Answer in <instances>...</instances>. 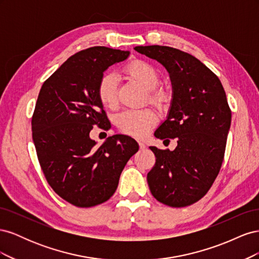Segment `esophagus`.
<instances>
[{
	"label": "esophagus",
	"instance_id": "esophagus-1",
	"mask_svg": "<svg viewBox=\"0 0 259 259\" xmlns=\"http://www.w3.org/2000/svg\"><path fill=\"white\" fill-rule=\"evenodd\" d=\"M138 145H139V148H140V149H145V148H146V145H145V143H143V142H138Z\"/></svg>",
	"mask_w": 259,
	"mask_h": 259
}]
</instances>
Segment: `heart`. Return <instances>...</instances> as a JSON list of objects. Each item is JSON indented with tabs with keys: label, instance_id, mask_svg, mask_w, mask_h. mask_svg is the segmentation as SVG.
<instances>
[{
	"label": "heart",
	"instance_id": "1",
	"mask_svg": "<svg viewBox=\"0 0 259 259\" xmlns=\"http://www.w3.org/2000/svg\"><path fill=\"white\" fill-rule=\"evenodd\" d=\"M124 72L136 80L148 91V99L152 104L163 107L167 103L168 94L156 89L160 75L156 69L145 60H133L124 67ZM97 95L100 103L107 108H114L117 104V80L113 73H106L98 83ZM158 117L150 108L138 110H124L115 117V124L122 133L136 138L146 136L156 124Z\"/></svg>",
	"mask_w": 259,
	"mask_h": 259
}]
</instances>
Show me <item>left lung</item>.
Masks as SVG:
<instances>
[{
	"label": "left lung",
	"instance_id": "left-lung-1",
	"mask_svg": "<svg viewBox=\"0 0 259 259\" xmlns=\"http://www.w3.org/2000/svg\"><path fill=\"white\" fill-rule=\"evenodd\" d=\"M169 73L173 99L159 139H177L170 151L150 147L155 164L147 175L153 197L171 207L191 205L209 190L221 170L231 110L217 75L192 55L169 46H136Z\"/></svg>",
	"mask_w": 259,
	"mask_h": 259
}]
</instances>
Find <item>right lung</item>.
Wrapping results in <instances>:
<instances>
[{"label": "right lung", "mask_w": 259, "mask_h": 259, "mask_svg": "<svg viewBox=\"0 0 259 259\" xmlns=\"http://www.w3.org/2000/svg\"><path fill=\"white\" fill-rule=\"evenodd\" d=\"M130 52L94 46L68 58L38 94L32 115V139L44 176L60 198L77 207L110 199L131 156L138 151L126 135L108 137L101 146L91 139L94 125H110L97 95L104 72Z\"/></svg>", "instance_id": "add662e5"}]
</instances>
